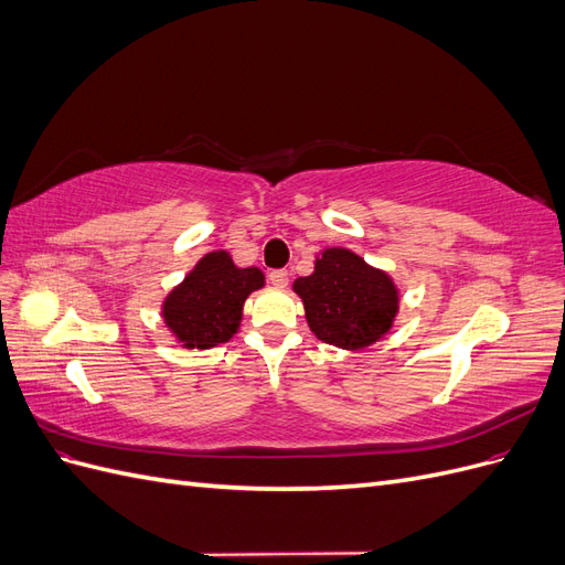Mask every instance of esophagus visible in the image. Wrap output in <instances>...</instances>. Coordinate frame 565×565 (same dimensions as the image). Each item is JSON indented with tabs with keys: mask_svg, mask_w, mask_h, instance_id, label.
Here are the masks:
<instances>
[{
	"mask_svg": "<svg viewBox=\"0 0 565 565\" xmlns=\"http://www.w3.org/2000/svg\"><path fill=\"white\" fill-rule=\"evenodd\" d=\"M268 280H270V285H276V287H287L289 276H287L285 268H278V270H270L268 273Z\"/></svg>",
	"mask_w": 565,
	"mask_h": 565,
	"instance_id": "1",
	"label": "esophagus"
}]
</instances>
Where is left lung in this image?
Here are the masks:
<instances>
[{
  "mask_svg": "<svg viewBox=\"0 0 565 565\" xmlns=\"http://www.w3.org/2000/svg\"><path fill=\"white\" fill-rule=\"evenodd\" d=\"M311 332L344 351H361L384 339L401 309V289L386 270L370 266L347 247H324L316 254L313 273L297 278Z\"/></svg>",
  "mask_w": 565,
  "mask_h": 565,
  "instance_id": "obj_1",
  "label": "left lung"
}]
</instances>
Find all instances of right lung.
<instances>
[{"label":"right lung","instance_id":"obj_1","mask_svg":"<svg viewBox=\"0 0 565 565\" xmlns=\"http://www.w3.org/2000/svg\"><path fill=\"white\" fill-rule=\"evenodd\" d=\"M264 285L262 268H241L226 249L207 252L164 297V328L188 351L226 344L241 330L247 297Z\"/></svg>","mask_w":565,"mask_h":565}]
</instances>
